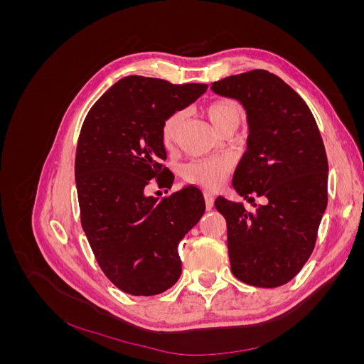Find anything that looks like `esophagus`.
<instances>
[{
  "mask_svg": "<svg viewBox=\"0 0 364 364\" xmlns=\"http://www.w3.org/2000/svg\"><path fill=\"white\" fill-rule=\"evenodd\" d=\"M205 203H206V209L208 211H211L213 206H214V194L209 193V191H205Z\"/></svg>",
  "mask_w": 364,
  "mask_h": 364,
  "instance_id": "34e87169",
  "label": "esophagus"
}]
</instances>
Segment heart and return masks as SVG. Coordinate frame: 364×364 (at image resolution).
Listing matches in <instances>:
<instances>
[{
	"mask_svg": "<svg viewBox=\"0 0 364 364\" xmlns=\"http://www.w3.org/2000/svg\"><path fill=\"white\" fill-rule=\"evenodd\" d=\"M206 114L217 130H222L228 126H238L243 119V109L230 98L213 102L208 106ZM183 118V111H176L164 121L161 139L167 149H171L178 142ZM230 170H232V161L226 156H215L194 159L190 164H186L182 170V176L188 183L200 185L205 188H218L226 182Z\"/></svg>",
	"mask_w": 364,
	"mask_h": 364,
	"instance_id": "obj_1",
	"label": "heart"
}]
</instances>
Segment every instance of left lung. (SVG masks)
<instances>
[{"mask_svg":"<svg viewBox=\"0 0 364 364\" xmlns=\"http://www.w3.org/2000/svg\"><path fill=\"white\" fill-rule=\"evenodd\" d=\"M211 90L245 106L247 150L232 185L249 202L246 211L218 197L228 223V252L234 277L273 289L291 281L310 258L328 203V159L321 132L302 97L278 75L252 70L214 82Z\"/></svg>","mask_w":364,"mask_h":364,"instance_id":"1","label":"left lung"}]
</instances>
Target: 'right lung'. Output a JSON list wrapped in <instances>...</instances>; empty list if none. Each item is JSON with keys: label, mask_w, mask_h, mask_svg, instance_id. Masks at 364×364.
Returning <instances> with one entry per match:
<instances>
[{"label": "right lung", "mask_w": 364, "mask_h": 364, "mask_svg": "<svg viewBox=\"0 0 364 364\" xmlns=\"http://www.w3.org/2000/svg\"><path fill=\"white\" fill-rule=\"evenodd\" d=\"M206 90L127 75L83 121L74 167L80 222L98 266L121 291L155 296L181 277L178 245L203 215V194L185 186L159 200L147 186L156 179L159 188H171L162 124Z\"/></svg>", "instance_id": "obj_1"}]
</instances>
